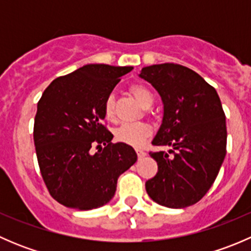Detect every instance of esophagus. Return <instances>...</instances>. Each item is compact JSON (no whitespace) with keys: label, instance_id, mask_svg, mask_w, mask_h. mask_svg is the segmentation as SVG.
<instances>
[{"label":"esophagus","instance_id":"34e87169","mask_svg":"<svg viewBox=\"0 0 251 251\" xmlns=\"http://www.w3.org/2000/svg\"><path fill=\"white\" fill-rule=\"evenodd\" d=\"M136 153H137L138 158H143V156H146V155H147V153H146V151H141V149H137V151H136Z\"/></svg>","mask_w":251,"mask_h":251}]
</instances>
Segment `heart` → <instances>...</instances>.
Masks as SVG:
<instances>
[{"instance_id":"obj_1","label":"heart","mask_w":251,"mask_h":251,"mask_svg":"<svg viewBox=\"0 0 251 251\" xmlns=\"http://www.w3.org/2000/svg\"><path fill=\"white\" fill-rule=\"evenodd\" d=\"M130 92L135 96L136 100L143 105L144 108H149L154 102V96L146 86L135 83L130 86ZM103 111L107 120H114L115 118V102L114 96L109 95L104 100ZM151 131L148 125L143 123L136 124H124L114 130V137L118 142L125 143L131 147H141L144 141L151 136Z\"/></svg>"}]
</instances>
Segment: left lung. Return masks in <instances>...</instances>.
Segmentation results:
<instances>
[{
    "mask_svg": "<svg viewBox=\"0 0 251 251\" xmlns=\"http://www.w3.org/2000/svg\"><path fill=\"white\" fill-rule=\"evenodd\" d=\"M140 76L158 91L164 104L163 123L151 144L173 148L149 153L158 173L146 182V191L163 206H191L209 191L226 156L221 100L211 85L183 65H151Z\"/></svg>",
    "mask_w": 251,
    "mask_h": 251,
    "instance_id": "left-lung-1",
    "label": "left lung"
}]
</instances>
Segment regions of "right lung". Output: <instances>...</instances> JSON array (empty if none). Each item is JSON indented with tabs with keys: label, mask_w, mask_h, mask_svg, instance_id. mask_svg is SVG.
<instances>
[{
	"label": "right lung",
	"mask_w": 251,
	"mask_h": 251,
	"mask_svg": "<svg viewBox=\"0 0 251 251\" xmlns=\"http://www.w3.org/2000/svg\"><path fill=\"white\" fill-rule=\"evenodd\" d=\"M132 67L87 64L53 80L37 103L34 143L40 171L53 199L91 210L114 197L119 176L137 160L125 143H111L103 105ZM95 145L99 151L92 153Z\"/></svg>",
	"instance_id": "obj_1"
}]
</instances>
